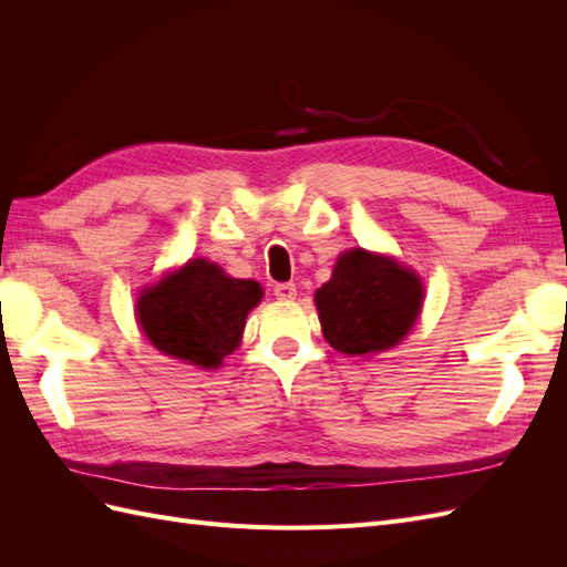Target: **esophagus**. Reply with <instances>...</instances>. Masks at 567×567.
Returning <instances> with one entry per match:
<instances>
[{"mask_svg":"<svg viewBox=\"0 0 567 567\" xmlns=\"http://www.w3.org/2000/svg\"><path fill=\"white\" fill-rule=\"evenodd\" d=\"M274 296L279 300H293L298 296V288L296 284H277L274 286Z\"/></svg>","mask_w":567,"mask_h":567,"instance_id":"obj_1","label":"esophagus"}]
</instances>
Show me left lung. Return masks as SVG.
<instances>
[{
  "label": "left lung",
  "instance_id": "obj_1",
  "mask_svg": "<svg viewBox=\"0 0 567 567\" xmlns=\"http://www.w3.org/2000/svg\"><path fill=\"white\" fill-rule=\"evenodd\" d=\"M423 288L414 271L362 248L342 252L315 302L326 340L338 352H381L406 336L421 312Z\"/></svg>",
  "mask_w": 567,
  "mask_h": 567
}]
</instances>
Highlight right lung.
<instances>
[{
    "label": "right lung",
    "instance_id": "right-lung-1",
    "mask_svg": "<svg viewBox=\"0 0 567 567\" xmlns=\"http://www.w3.org/2000/svg\"><path fill=\"white\" fill-rule=\"evenodd\" d=\"M260 298L257 281L231 279L198 257L144 290L136 317L161 352L215 369L238 346L246 317Z\"/></svg>",
    "mask_w": 567,
    "mask_h": 567
}]
</instances>
